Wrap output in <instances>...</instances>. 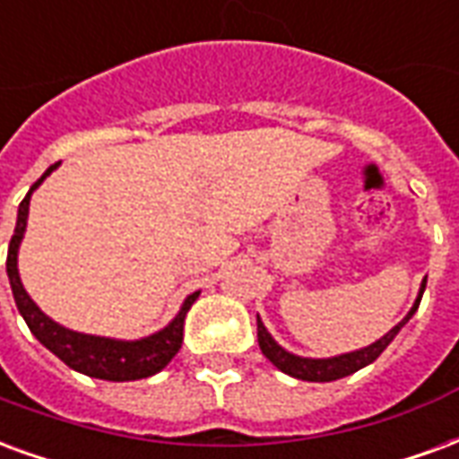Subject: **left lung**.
Segmentation results:
<instances>
[{"instance_id":"8db88e82","label":"left lung","mask_w":459,"mask_h":459,"mask_svg":"<svg viewBox=\"0 0 459 459\" xmlns=\"http://www.w3.org/2000/svg\"><path fill=\"white\" fill-rule=\"evenodd\" d=\"M425 282H428V278L423 280V285H420V295H418V299H415V305L411 307V312L405 315V319H401V322H398L388 334H384L378 342H374L371 346H366V349H359V351H351V354L332 356V359H302V356H295V354H290V351H285L275 339L270 337L268 329L263 327V322H260L258 317L260 351L265 354V359H270V364L278 366L282 374L295 376V378H302V381L325 384V381H337V378H344V376L354 374V371H359V368H364V366H368L371 361H376L385 346L394 342V337L398 334V329L403 327L405 322L413 317V312L418 309V305H420Z\"/></svg>"}]
</instances>
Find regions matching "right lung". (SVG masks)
<instances>
[{"mask_svg":"<svg viewBox=\"0 0 459 459\" xmlns=\"http://www.w3.org/2000/svg\"><path fill=\"white\" fill-rule=\"evenodd\" d=\"M58 167V161L51 164L41 179L36 181L34 186L29 189L24 201L19 204V216H16L14 236L9 240V253H6V275H9V285L14 292V302L22 317L26 319L29 329L34 332V337L41 344L54 351L65 366H71L75 371H81L85 376L93 378H103V381H137V378H147L161 371L164 366L169 364L174 354L181 349L184 342V317L194 305V299L199 298V292H194L186 298L184 307L177 317L171 319L169 327H164L157 334H152L140 342H117V339L93 337V334H78L71 329L56 325L54 319H48L36 307L34 299L26 295L24 285L19 280V270H16V250L19 243L24 238L26 216H29V199L31 191L41 184V181Z\"/></svg>","mask_w":459,"mask_h":459,"instance_id":"1","label":"right lung"}]
</instances>
